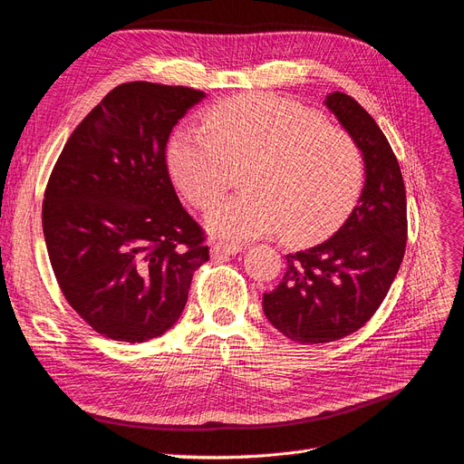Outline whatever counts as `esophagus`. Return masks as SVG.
Returning <instances> with one entry per match:
<instances>
[{
  "label": "esophagus",
  "instance_id": "esophagus-1",
  "mask_svg": "<svg viewBox=\"0 0 464 464\" xmlns=\"http://www.w3.org/2000/svg\"><path fill=\"white\" fill-rule=\"evenodd\" d=\"M244 247L237 246V244H225V242H213L211 246V256L213 258H225L230 255H236L242 251Z\"/></svg>",
  "mask_w": 464,
  "mask_h": 464
}]
</instances>
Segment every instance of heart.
<instances>
[{"label":"heart","instance_id":"1","mask_svg":"<svg viewBox=\"0 0 464 464\" xmlns=\"http://www.w3.org/2000/svg\"><path fill=\"white\" fill-rule=\"evenodd\" d=\"M168 163L180 192L208 209L246 165V192L220 201L208 227L225 237L253 239L282 230L291 244L327 236L354 209L365 161L358 142L325 125L314 110L276 95L225 101L201 127L173 135Z\"/></svg>","mask_w":464,"mask_h":464}]
</instances>
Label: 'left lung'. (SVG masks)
<instances>
[{"mask_svg": "<svg viewBox=\"0 0 464 464\" xmlns=\"http://www.w3.org/2000/svg\"><path fill=\"white\" fill-rule=\"evenodd\" d=\"M325 106L358 142L365 184L337 234L285 255L282 282L263 296L268 322L301 344L339 341L372 320L400 270L407 242L405 184L381 127L341 91L327 95Z\"/></svg>", "mask_w": 464, "mask_h": 464, "instance_id": "left-lung-1", "label": "left lung"}]
</instances>
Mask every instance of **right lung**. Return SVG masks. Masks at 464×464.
Instances as JSON below:
<instances>
[{"mask_svg":"<svg viewBox=\"0 0 464 464\" xmlns=\"http://www.w3.org/2000/svg\"><path fill=\"white\" fill-rule=\"evenodd\" d=\"M206 92L129 82L73 129L42 208L49 261L68 304L102 337L163 335L209 261L206 232L180 206L165 148Z\"/></svg>","mask_w":464,"mask_h":464,"instance_id":"1","label":"right lung"}]
</instances>
